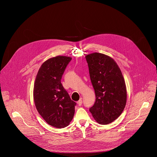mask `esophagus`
<instances>
[{
  "instance_id": "1",
  "label": "esophagus",
  "mask_w": 157,
  "mask_h": 157,
  "mask_svg": "<svg viewBox=\"0 0 157 157\" xmlns=\"http://www.w3.org/2000/svg\"><path fill=\"white\" fill-rule=\"evenodd\" d=\"M82 99H80L78 101V105H82Z\"/></svg>"
}]
</instances>
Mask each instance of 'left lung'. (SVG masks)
Here are the masks:
<instances>
[{"mask_svg": "<svg viewBox=\"0 0 157 157\" xmlns=\"http://www.w3.org/2000/svg\"><path fill=\"white\" fill-rule=\"evenodd\" d=\"M96 101L89 109L102 125L114 121L123 112L127 101L125 82L119 67L111 57L99 53L86 56Z\"/></svg>", "mask_w": 157, "mask_h": 157, "instance_id": "left-lung-1", "label": "left lung"}]
</instances>
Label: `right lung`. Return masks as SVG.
<instances>
[{"label": "right lung", "mask_w": 157, "mask_h": 157, "mask_svg": "<svg viewBox=\"0 0 157 157\" xmlns=\"http://www.w3.org/2000/svg\"><path fill=\"white\" fill-rule=\"evenodd\" d=\"M71 58L57 56L44 61L36 76L33 99L38 113L49 125L58 128L68 126L76 103L63 87L61 79Z\"/></svg>", "instance_id": "1"}]
</instances>
